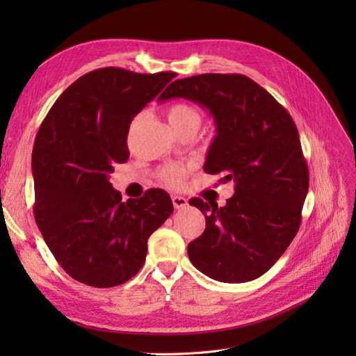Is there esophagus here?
I'll return each instance as SVG.
<instances>
[{
    "mask_svg": "<svg viewBox=\"0 0 356 356\" xmlns=\"http://www.w3.org/2000/svg\"><path fill=\"white\" fill-rule=\"evenodd\" d=\"M172 203H174L175 209H182L188 204V200L182 196H172Z\"/></svg>",
    "mask_w": 356,
    "mask_h": 356,
    "instance_id": "obj_1",
    "label": "esophagus"
}]
</instances>
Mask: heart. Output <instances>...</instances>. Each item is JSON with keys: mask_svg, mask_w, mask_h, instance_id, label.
Returning <instances> with one entry per match:
<instances>
[{"mask_svg": "<svg viewBox=\"0 0 356 356\" xmlns=\"http://www.w3.org/2000/svg\"><path fill=\"white\" fill-rule=\"evenodd\" d=\"M168 120L172 127H181L190 123L200 124L199 111L188 104L178 102L168 108ZM188 174V166L184 163H170L159 170V179L168 186H181Z\"/></svg>", "mask_w": 356, "mask_h": 356, "instance_id": "heart-1", "label": "heart"}]
</instances>
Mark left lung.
Segmentation results:
<instances>
[{"instance_id": "obj_1", "label": "left lung", "mask_w": 356, "mask_h": 356, "mask_svg": "<svg viewBox=\"0 0 356 356\" xmlns=\"http://www.w3.org/2000/svg\"><path fill=\"white\" fill-rule=\"evenodd\" d=\"M184 98L207 108L217 135L204 172L234 182L225 207L193 197L207 229L188 243L190 261L215 281L264 275L293 242L309 190V169L289 113L242 74H200L170 83L159 102Z\"/></svg>"}]
</instances>
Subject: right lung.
Instances as JSON below:
<instances>
[{
  "label": "right lung",
  "mask_w": 356,
  "mask_h": 356,
  "mask_svg": "<svg viewBox=\"0 0 356 356\" xmlns=\"http://www.w3.org/2000/svg\"><path fill=\"white\" fill-rule=\"evenodd\" d=\"M175 72L101 68L75 80L42 120L32 149L34 215L49 250L75 281L127 282L144 266L147 241L174 211L166 191L122 200L108 177L129 159L134 117Z\"/></svg>",
  "instance_id": "obj_1"
}]
</instances>
